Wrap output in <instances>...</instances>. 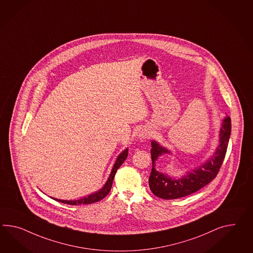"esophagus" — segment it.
<instances>
[{"label":"esophagus","instance_id":"obj_1","mask_svg":"<svg viewBox=\"0 0 253 253\" xmlns=\"http://www.w3.org/2000/svg\"><path fill=\"white\" fill-rule=\"evenodd\" d=\"M149 136H150V132L148 131V130H142V131L139 133V137H140L141 139L149 138Z\"/></svg>","mask_w":253,"mask_h":253}]
</instances>
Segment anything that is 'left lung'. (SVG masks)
<instances>
[{"instance_id":"8db88e82","label":"left lung","mask_w":253,"mask_h":253,"mask_svg":"<svg viewBox=\"0 0 253 253\" xmlns=\"http://www.w3.org/2000/svg\"><path fill=\"white\" fill-rule=\"evenodd\" d=\"M231 133V119L227 117L222 123L219 134V145L214 155L209 158L203 165L179 179H172L167 174L156 170L155 162L163 153H169L168 149L156 141H151L152 169L149 176V184L151 192L162 199H177L194 194L213 181L220 169L227 153V145Z\"/></svg>"}]
</instances>
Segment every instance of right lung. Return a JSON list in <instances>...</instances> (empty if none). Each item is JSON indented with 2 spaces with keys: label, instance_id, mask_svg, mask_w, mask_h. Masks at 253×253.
<instances>
[{
  "label": "right lung",
  "instance_id": "right-lung-1",
  "mask_svg": "<svg viewBox=\"0 0 253 253\" xmlns=\"http://www.w3.org/2000/svg\"><path fill=\"white\" fill-rule=\"evenodd\" d=\"M127 154H128V149H125L122 153L119 154V156L117 157V161H116L115 164H114V167L112 169V171H111V174L109 176V178H108V180L105 182L104 187L102 188L101 190H99L96 193H94L92 195H88V196L84 197V198L78 199V200H70V201H68V200H60V199H56V198H53V199L56 200V201L59 202V203H63V204H67V205H72V206H78V205H82V204L89 205V204H92V203H95V202L101 201L102 199H104L106 195L109 194L111 187H112V184H113V181H114V178H115V175L117 173V169L123 164V162L126 161Z\"/></svg>",
  "mask_w": 253,
  "mask_h": 253
}]
</instances>
